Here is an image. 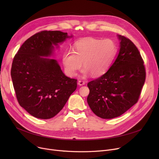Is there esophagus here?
I'll list each match as a JSON object with an SVG mask.
<instances>
[{
	"instance_id": "esophagus-1",
	"label": "esophagus",
	"mask_w": 159,
	"mask_h": 159,
	"mask_svg": "<svg viewBox=\"0 0 159 159\" xmlns=\"http://www.w3.org/2000/svg\"><path fill=\"white\" fill-rule=\"evenodd\" d=\"M78 84L79 86H83V85L85 84V82L82 81V80H79L78 81Z\"/></svg>"
}]
</instances>
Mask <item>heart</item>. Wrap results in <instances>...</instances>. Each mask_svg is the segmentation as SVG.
Instances as JSON below:
<instances>
[{"label":"heart","mask_w":159,"mask_h":159,"mask_svg":"<svg viewBox=\"0 0 159 159\" xmlns=\"http://www.w3.org/2000/svg\"><path fill=\"white\" fill-rule=\"evenodd\" d=\"M116 53V46L110 39L101 40L88 37L77 41L74 51L66 50L62 55V63L66 74L74 77L83 66L82 73H91L93 77L105 74L113 62Z\"/></svg>","instance_id":"obj_1"}]
</instances>
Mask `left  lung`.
<instances>
[{"label": "left lung", "mask_w": 159, "mask_h": 159, "mask_svg": "<svg viewBox=\"0 0 159 159\" xmlns=\"http://www.w3.org/2000/svg\"><path fill=\"white\" fill-rule=\"evenodd\" d=\"M120 49L108 71L88 82V104L92 111L104 119L120 116L135 104L146 79L144 61L135 45L118 35Z\"/></svg>", "instance_id": "obj_1"}]
</instances>
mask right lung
I'll return each instance as SVG.
<instances>
[{
    "label": "right lung",
    "mask_w": 159,
    "mask_h": 159,
    "mask_svg": "<svg viewBox=\"0 0 159 159\" xmlns=\"http://www.w3.org/2000/svg\"><path fill=\"white\" fill-rule=\"evenodd\" d=\"M61 31H43L24 42L13 58L11 76L17 101L32 116H55L77 86V80L62 72L53 56L55 47L68 38Z\"/></svg>",
    "instance_id": "obj_1"
}]
</instances>
